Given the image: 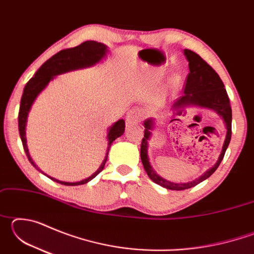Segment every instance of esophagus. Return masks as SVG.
<instances>
[{"mask_svg": "<svg viewBox=\"0 0 254 254\" xmlns=\"http://www.w3.org/2000/svg\"><path fill=\"white\" fill-rule=\"evenodd\" d=\"M142 112H141L139 109H131L127 112V123L128 126H132V124H136L139 123L141 120H142Z\"/></svg>", "mask_w": 254, "mask_h": 254, "instance_id": "1", "label": "esophagus"}]
</instances>
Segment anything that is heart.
<instances>
[{"label":"heart","mask_w":254,"mask_h":254,"mask_svg":"<svg viewBox=\"0 0 254 254\" xmlns=\"http://www.w3.org/2000/svg\"><path fill=\"white\" fill-rule=\"evenodd\" d=\"M177 85H178V78H177V76H171L170 78H169V80H168V83H167V86H166V92L167 93H173L174 91H175V88L177 87Z\"/></svg>","instance_id":"1"}]
</instances>
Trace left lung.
I'll list each match as a JSON object with an SVG mask.
<instances>
[{"label":"left lung","mask_w":254,"mask_h":254,"mask_svg":"<svg viewBox=\"0 0 254 254\" xmlns=\"http://www.w3.org/2000/svg\"><path fill=\"white\" fill-rule=\"evenodd\" d=\"M184 55L186 56L188 60L189 74L187 76L186 85H185V94L182 97H179L173 105L174 113L180 115L187 106H199L204 107V109L213 110L224 121L226 127V135L224 143H223L221 154L218 157V160L212 168H209L200 177L196 178L192 182L176 184L171 183L167 179H163L160 176L157 175L151 165H150L148 157V141L150 140V136L152 134L151 131L154 127V119L145 120L143 123L145 127L144 137L142 139V142H141L140 150L141 161H142L145 173L148 174L149 178L152 182L167 189H171V190H184V189L191 188L196 186V185H198L199 183L204 182L210 175H213L215 170L220 166L223 158H224V154L230 144L232 135V109L230 104V98L227 96L224 84H223L220 76H218L217 72L199 55H197L194 51L185 49ZM175 120L178 119H173L171 121H175Z\"/></svg>","instance_id":"1"}]
</instances>
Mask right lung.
<instances>
[{"label": "right lung", "mask_w": 254, "mask_h": 254, "mask_svg": "<svg viewBox=\"0 0 254 254\" xmlns=\"http://www.w3.org/2000/svg\"><path fill=\"white\" fill-rule=\"evenodd\" d=\"M107 54V47L105 45L101 44V42L96 41H85L79 46L74 47V48L69 49H64L59 51L53 57L49 58L47 62L42 65L39 69L36 71V74L30 79L27 85L24 86L22 97H21V104H20V110H19V133L21 141H22L24 152L27 154L29 161L31 162V165L37 168L38 170L42 173V171L38 168L36 163L33 162L32 158L30 157L28 145H27V136H25V127H27V120L29 112L31 110V106L33 102L36 101L38 95L44 91L46 86L50 83V80L54 79L55 76L64 74V72L70 71V70H76V69H81V68L86 67H92L96 65L97 63H100L101 60L105 57ZM124 128H126V122L124 120H119L118 122H115L113 126L109 127V132H107V150L105 153V158L103 160L102 165L100 166L95 173H94L91 177L86 178L84 180H80V182L76 183H67V182H62V180L55 179L53 177H49L51 180H55L56 183H59L62 185H66V186H77V185H84L86 183L91 182L93 178H95L96 176L101 173L104 168L107 156H109V150L111 148V144L113 141L117 139V137L121 136L124 133ZM44 174V173H42Z\"/></svg>", "instance_id": "right-lung-1"}]
</instances>
